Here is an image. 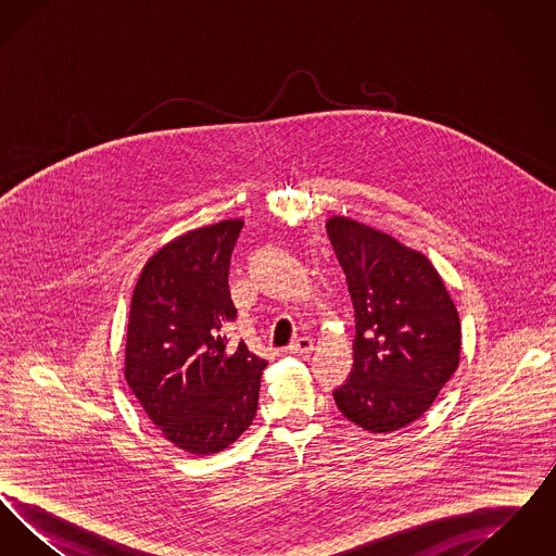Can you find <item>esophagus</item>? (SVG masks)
Here are the masks:
<instances>
[{
	"label": "esophagus",
	"mask_w": 556,
	"mask_h": 556,
	"mask_svg": "<svg viewBox=\"0 0 556 556\" xmlns=\"http://www.w3.org/2000/svg\"><path fill=\"white\" fill-rule=\"evenodd\" d=\"M313 340L311 338H298L293 344L290 345L291 354L295 356H304V354H311L313 352Z\"/></svg>",
	"instance_id": "1"
}]
</instances>
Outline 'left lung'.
<instances>
[{
	"label": "left lung",
	"instance_id": "8db88e82",
	"mask_svg": "<svg viewBox=\"0 0 556 556\" xmlns=\"http://www.w3.org/2000/svg\"><path fill=\"white\" fill-rule=\"evenodd\" d=\"M327 233L356 315L354 369L336 404L369 433H392L429 410L460 363V318L429 258L348 216Z\"/></svg>",
	"mask_w": 556,
	"mask_h": 556
}]
</instances>
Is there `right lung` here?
Here are the masks:
<instances>
[{"label": "right lung", "mask_w": 556, "mask_h": 556, "mask_svg": "<svg viewBox=\"0 0 556 556\" xmlns=\"http://www.w3.org/2000/svg\"><path fill=\"white\" fill-rule=\"evenodd\" d=\"M241 227L227 218L170 239L132 290L127 386L162 435L195 456L233 444L258 408L266 361L227 340L238 317L227 277Z\"/></svg>", "instance_id": "add662e5"}]
</instances>
